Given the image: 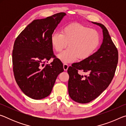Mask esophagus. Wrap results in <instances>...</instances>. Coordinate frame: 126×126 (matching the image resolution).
I'll list each match as a JSON object with an SVG mask.
<instances>
[{
    "mask_svg": "<svg viewBox=\"0 0 126 126\" xmlns=\"http://www.w3.org/2000/svg\"><path fill=\"white\" fill-rule=\"evenodd\" d=\"M68 67H69V66H68V64H67V63L63 64V68H64V71H67Z\"/></svg>",
    "mask_w": 126,
    "mask_h": 126,
    "instance_id": "34e87169",
    "label": "esophagus"
}]
</instances>
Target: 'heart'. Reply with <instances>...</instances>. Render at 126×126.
<instances>
[{
	"label": "heart",
	"instance_id": "heart-1",
	"mask_svg": "<svg viewBox=\"0 0 126 126\" xmlns=\"http://www.w3.org/2000/svg\"><path fill=\"white\" fill-rule=\"evenodd\" d=\"M101 35L97 30L84 25L73 23L65 27L61 33H55L51 37V43L54 50L60 52L67 46V49L58 55L63 63H71L78 58L84 60L97 49Z\"/></svg>",
	"mask_w": 126,
	"mask_h": 126
}]
</instances>
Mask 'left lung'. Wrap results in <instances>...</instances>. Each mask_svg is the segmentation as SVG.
<instances>
[{
	"label": "left lung",
	"instance_id": "obj_1",
	"mask_svg": "<svg viewBox=\"0 0 126 126\" xmlns=\"http://www.w3.org/2000/svg\"><path fill=\"white\" fill-rule=\"evenodd\" d=\"M92 23L102 29L103 39L101 47L89 58L72 64L67 71L69 76V95L72 99L79 103H89L107 88L113 78L118 64V50L108 30L101 23ZM79 70L89 75H80L78 73Z\"/></svg>",
	"mask_w": 126,
	"mask_h": 126
}]
</instances>
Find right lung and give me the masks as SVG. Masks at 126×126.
Listing matches in <instances>:
<instances>
[{
	"label": "right lung",
	"instance_id": "add662e5",
	"mask_svg": "<svg viewBox=\"0 0 126 126\" xmlns=\"http://www.w3.org/2000/svg\"><path fill=\"white\" fill-rule=\"evenodd\" d=\"M65 13L34 20L15 40L12 53L16 83L25 95L41 99L50 94L59 73L64 71L61 61L54 55L51 37ZM51 58L50 64L45 65Z\"/></svg>",
	"mask_w": 126,
	"mask_h": 126
}]
</instances>
